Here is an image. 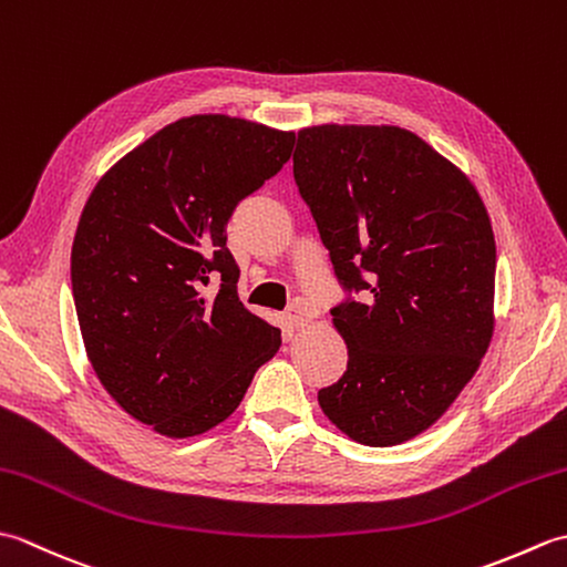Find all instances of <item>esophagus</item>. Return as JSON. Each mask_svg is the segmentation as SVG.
<instances>
[{"label": "esophagus", "instance_id": "1", "mask_svg": "<svg viewBox=\"0 0 567 567\" xmlns=\"http://www.w3.org/2000/svg\"><path fill=\"white\" fill-rule=\"evenodd\" d=\"M287 321H290L292 329H305L311 323V311L305 302H295L290 309H287Z\"/></svg>", "mask_w": 567, "mask_h": 567}]
</instances>
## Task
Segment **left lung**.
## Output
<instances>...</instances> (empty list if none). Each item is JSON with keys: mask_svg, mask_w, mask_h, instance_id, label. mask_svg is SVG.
Returning <instances> with one entry per match:
<instances>
[{"mask_svg": "<svg viewBox=\"0 0 567 567\" xmlns=\"http://www.w3.org/2000/svg\"><path fill=\"white\" fill-rule=\"evenodd\" d=\"M295 179L346 290L348 368L319 406L363 445H400L449 412L495 333L497 248L470 177L400 126L297 134Z\"/></svg>", "mask_w": 567, "mask_h": 567, "instance_id": "obj_1", "label": "left lung"}]
</instances>
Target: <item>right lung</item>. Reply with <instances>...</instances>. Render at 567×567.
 <instances>
[{"label": "right lung", "instance_id": "right-lung-1", "mask_svg": "<svg viewBox=\"0 0 567 567\" xmlns=\"http://www.w3.org/2000/svg\"><path fill=\"white\" fill-rule=\"evenodd\" d=\"M292 146L295 131L185 116L114 163L84 204L70 256L84 353L112 400L161 436L221 424L282 343L238 299L226 224Z\"/></svg>", "mask_w": 567, "mask_h": 567}]
</instances>
